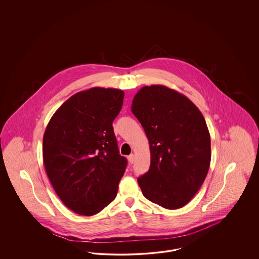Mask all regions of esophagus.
Segmentation results:
<instances>
[{
    "label": "esophagus",
    "mask_w": 259,
    "mask_h": 259,
    "mask_svg": "<svg viewBox=\"0 0 259 259\" xmlns=\"http://www.w3.org/2000/svg\"><path fill=\"white\" fill-rule=\"evenodd\" d=\"M127 159H128L130 164H133L134 161H135V155H134V154H130V155L127 157Z\"/></svg>",
    "instance_id": "esophagus-1"
}]
</instances>
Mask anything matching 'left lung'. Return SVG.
<instances>
[{
  "instance_id": "obj_1",
  "label": "left lung",
  "mask_w": 259,
  "mask_h": 259,
  "mask_svg": "<svg viewBox=\"0 0 259 259\" xmlns=\"http://www.w3.org/2000/svg\"><path fill=\"white\" fill-rule=\"evenodd\" d=\"M131 111L148 137L150 167L138 178L144 196L168 209L195 196L210 163V136L202 112L184 94L165 85L142 87Z\"/></svg>"
}]
</instances>
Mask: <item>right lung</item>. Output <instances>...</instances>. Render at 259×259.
<instances>
[{"label": "right lung", "instance_id": "obj_1", "mask_svg": "<svg viewBox=\"0 0 259 259\" xmlns=\"http://www.w3.org/2000/svg\"><path fill=\"white\" fill-rule=\"evenodd\" d=\"M124 92L93 87L75 93L54 112L45 131L46 172L63 204L94 215L116 197L126 158L119 154L112 121Z\"/></svg>", "mask_w": 259, "mask_h": 259}]
</instances>
